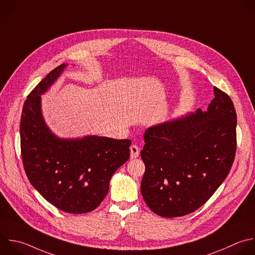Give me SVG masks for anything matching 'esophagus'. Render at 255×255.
Instances as JSON below:
<instances>
[{
    "mask_svg": "<svg viewBox=\"0 0 255 255\" xmlns=\"http://www.w3.org/2000/svg\"><path fill=\"white\" fill-rule=\"evenodd\" d=\"M129 149H130V157H131V158H136V157H138V155H139V147H138L137 145L132 144V145L129 147Z\"/></svg>",
    "mask_w": 255,
    "mask_h": 255,
    "instance_id": "obj_1",
    "label": "esophagus"
}]
</instances>
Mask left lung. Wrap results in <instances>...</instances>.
Returning <instances> with one entry per match:
<instances>
[{
	"label": "left lung",
	"instance_id": "1",
	"mask_svg": "<svg viewBox=\"0 0 255 255\" xmlns=\"http://www.w3.org/2000/svg\"><path fill=\"white\" fill-rule=\"evenodd\" d=\"M207 111L148 128L140 156V190L163 217L183 216L203 205L226 178L236 151V113L216 87Z\"/></svg>",
	"mask_w": 255,
	"mask_h": 255
}]
</instances>
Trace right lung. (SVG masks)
I'll list each match as a JSON object with an SVG mask.
<instances>
[{"label":"right lung","instance_id":"1","mask_svg":"<svg viewBox=\"0 0 255 255\" xmlns=\"http://www.w3.org/2000/svg\"><path fill=\"white\" fill-rule=\"evenodd\" d=\"M66 67L54 69L29 94L21 117V152L26 174L40 194L57 208L80 214L102 203L113 174L129 158L131 141L96 135L66 139L49 129L41 95Z\"/></svg>","mask_w":255,"mask_h":255}]
</instances>
